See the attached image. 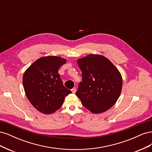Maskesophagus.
Segmentation results:
<instances>
[{
  "label": "esophagus",
  "mask_w": 152,
  "mask_h": 152,
  "mask_svg": "<svg viewBox=\"0 0 152 152\" xmlns=\"http://www.w3.org/2000/svg\"><path fill=\"white\" fill-rule=\"evenodd\" d=\"M72 92L73 93H75V92H76V88H75V87H73V89H72Z\"/></svg>",
  "instance_id": "1"
}]
</instances>
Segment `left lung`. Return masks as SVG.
<instances>
[{"label":"left lung","instance_id":"1","mask_svg":"<svg viewBox=\"0 0 152 152\" xmlns=\"http://www.w3.org/2000/svg\"><path fill=\"white\" fill-rule=\"evenodd\" d=\"M82 81L76 95L82 105L93 113L107 111L121 95L122 78L120 72L108 58L90 54L77 59Z\"/></svg>","mask_w":152,"mask_h":152}]
</instances>
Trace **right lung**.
Listing matches in <instances>:
<instances>
[{
	"mask_svg": "<svg viewBox=\"0 0 152 152\" xmlns=\"http://www.w3.org/2000/svg\"><path fill=\"white\" fill-rule=\"evenodd\" d=\"M66 61L59 56H44L34 62L25 72L23 85L25 94L40 112H55L61 107L66 96L72 93L63 85L58 73L59 67Z\"/></svg>",
	"mask_w": 152,
	"mask_h": 152,
	"instance_id": "right-lung-1",
	"label": "right lung"
}]
</instances>
